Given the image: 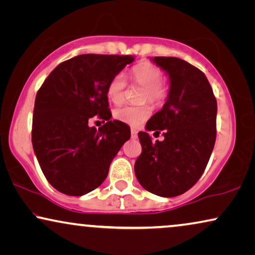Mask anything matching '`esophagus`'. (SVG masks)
Masks as SVG:
<instances>
[{
	"label": "esophagus",
	"mask_w": 255,
	"mask_h": 255,
	"mask_svg": "<svg viewBox=\"0 0 255 255\" xmlns=\"http://www.w3.org/2000/svg\"><path fill=\"white\" fill-rule=\"evenodd\" d=\"M130 134H131V138H136L137 137V131L135 129H131Z\"/></svg>",
	"instance_id": "esophagus-1"
}]
</instances>
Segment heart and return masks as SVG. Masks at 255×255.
Masks as SVG:
<instances>
[{
    "label": "heart",
    "mask_w": 255,
    "mask_h": 255,
    "mask_svg": "<svg viewBox=\"0 0 255 255\" xmlns=\"http://www.w3.org/2000/svg\"><path fill=\"white\" fill-rule=\"evenodd\" d=\"M131 78L135 83L145 87L144 101L156 105H162L168 97V87L162 83V70L151 63H141L131 70ZM127 80L124 73H117L107 85V97L112 103L120 104L124 100ZM151 110L149 106H121L114 111V118L125 124L137 127L150 117Z\"/></svg>",
    "instance_id": "heart-1"
}]
</instances>
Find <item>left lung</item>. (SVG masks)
<instances>
[{"mask_svg": "<svg viewBox=\"0 0 255 255\" xmlns=\"http://www.w3.org/2000/svg\"><path fill=\"white\" fill-rule=\"evenodd\" d=\"M168 74L169 92L162 110L145 130H163V141L152 142L140 131L142 152L135 175L147 191L161 197L179 196L204 172L216 142L217 100L205 74L176 57L151 58Z\"/></svg>", "mask_w": 255, "mask_h": 255, "instance_id": "1", "label": "left lung"}]
</instances>
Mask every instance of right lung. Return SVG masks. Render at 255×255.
<instances>
[{
    "label": "right lung",
    "instance_id": "1",
    "mask_svg": "<svg viewBox=\"0 0 255 255\" xmlns=\"http://www.w3.org/2000/svg\"><path fill=\"white\" fill-rule=\"evenodd\" d=\"M133 56L80 54L60 63L37 92L32 147L47 182L59 192L83 196L97 189L130 137L125 122L111 120L107 85ZM99 117L98 131L88 120Z\"/></svg>",
    "mask_w": 255,
    "mask_h": 255
}]
</instances>
